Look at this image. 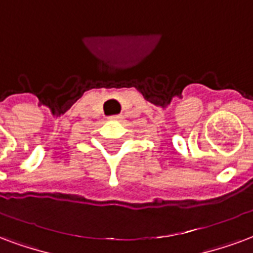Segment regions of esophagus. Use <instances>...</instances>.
<instances>
[{"label": "esophagus", "mask_w": 253, "mask_h": 253, "mask_svg": "<svg viewBox=\"0 0 253 253\" xmlns=\"http://www.w3.org/2000/svg\"><path fill=\"white\" fill-rule=\"evenodd\" d=\"M110 121L119 122V121H122V117H121V115H115V117H110Z\"/></svg>", "instance_id": "1"}]
</instances>
